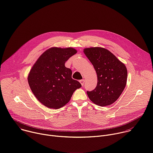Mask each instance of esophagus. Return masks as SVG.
Here are the masks:
<instances>
[{"label":"esophagus","instance_id":"obj_1","mask_svg":"<svg viewBox=\"0 0 153 153\" xmlns=\"http://www.w3.org/2000/svg\"><path fill=\"white\" fill-rule=\"evenodd\" d=\"M80 83H81L82 86H83L84 85V83H85V80L84 79H82L80 80Z\"/></svg>","mask_w":153,"mask_h":153}]
</instances>
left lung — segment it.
<instances>
[{
    "instance_id": "obj_1",
    "label": "left lung",
    "mask_w": 153,
    "mask_h": 153,
    "mask_svg": "<svg viewBox=\"0 0 153 153\" xmlns=\"http://www.w3.org/2000/svg\"><path fill=\"white\" fill-rule=\"evenodd\" d=\"M83 52L93 64L97 76L96 88L86 91L88 97L100 106L111 105L118 99L126 86L125 65L103 48H88L84 49Z\"/></svg>"
}]
</instances>
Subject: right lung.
I'll use <instances>...</instances> for the list:
<instances>
[{
    "label": "right lung",
    "mask_w": 153,
    "mask_h": 153,
    "mask_svg": "<svg viewBox=\"0 0 153 153\" xmlns=\"http://www.w3.org/2000/svg\"><path fill=\"white\" fill-rule=\"evenodd\" d=\"M77 51L73 48L53 47L43 53L30 71V88L43 105L58 109L66 105L74 91L82 86L71 77L72 71L65 63Z\"/></svg>",
    "instance_id": "add662e5"
}]
</instances>
